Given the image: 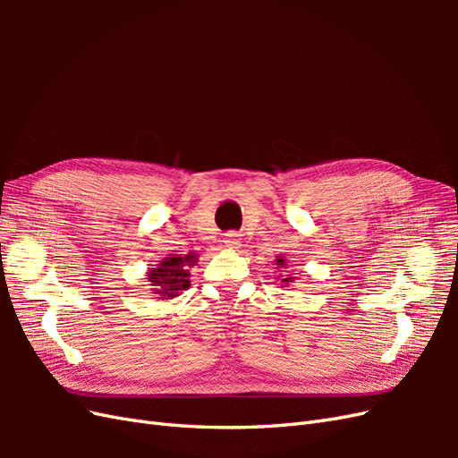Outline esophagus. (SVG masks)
I'll list each match as a JSON object with an SVG mask.
<instances>
[{
  "label": "esophagus",
  "instance_id": "obj_1",
  "mask_svg": "<svg viewBox=\"0 0 458 458\" xmlns=\"http://www.w3.org/2000/svg\"><path fill=\"white\" fill-rule=\"evenodd\" d=\"M224 246L227 248V250H237V248L241 246V239H239V234H237V233H229V234H225V239H224Z\"/></svg>",
  "mask_w": 458,
  "mask_h": 458
}]
</instances>
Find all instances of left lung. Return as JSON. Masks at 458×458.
<instances>
[{"label":"left lung","instance_id":"1","mask_svg":"<svg viewBox=\"0 0 458 458\" xmlns=\"http://www.w3.org/2000/svg\"><path fill=\"white\" fill-rule=\"evenodd\" d=\"M275 266L284 269V267L288 266V261H286L283 256H276ZM281 283H283V284H293V283H294V276H293V275H281ZM283 284H281V286H283Z\"/></svg>","mask_w":458,"mask_h":458}]
</instances>
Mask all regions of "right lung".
Returning <instances> with one entry per match:
<instances>
[{"mask_svg":"<svg viewBox=\"0 0 458 458\" xmlns=\"http://www.w3.org/2000/svg\"><path fill=\"white\" fill-rule=\"evenodd\" d=\"M199 254H168L157 267H150L147 281L150 283L152 296L158 300H172L191 286V267L197 266Z\"/></svg>","mask_w":458,"mask_h":458,"instance_id":"add662e5","label":"right lung"}]
</instances>
